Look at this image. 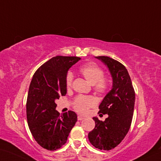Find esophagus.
I'll return each instance as SVG.
<instances>
[{"label": "esophagus", "instance_id": "obj_1", "mask_svg": "<svg viewBox=\"0 0 161 161\" xmlns=\"http://www.w3.org/2000/svg\"><path fill=\"white\" fill-rule=\"evenodd\" d=\"M84 119H85V117L80 116V115H78V120L80 121V120H83Z\"/></svg>", "mask_w": 161, "mask_h": 161}]
</instances>
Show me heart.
<instances>
[{
	"label": "heart",
	"instance_id": "1",
	"mask_svg": "<svg viewBox=\"0 0 161 161\" xmlns=\"http://www.w3.org/2000/svg\"><path fill=\"white\" fill-rule=\"evenodd\" d=\"M80 73L88 82L93 86L95 91L97 92H105L108 88V80L104 78V71L102 68L95 63H89L80 67ZM73 76L69 73L66 76V86L69 88L72 85ZM96 101L92 97L78 96L75 99L73 107L79 113L86 114L89 109L95 105Z\"/></svg>",
	"mask_w": 161,
	"mask_h": 161
}]
</instances>
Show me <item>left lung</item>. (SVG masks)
<instances>
[{
    "label": "left lung",
    "mask_w": 161,
    "mask_h": 161,
    "mask_svg": "<svg viewBox=\"0 0 161 161\" xmlns=\"http://www.w3.org/2000/svg\"><path fill=\"white\" fill-rule=\"evenodd\" d=\"M108 68L112 78L111 91L99 105V112L108 114L105 120L92 118L93 130L89 132L91 144L100 150L109 151L122 142L130 128L135 103V92L126 67L108 56H95Z\"/></svg>",
    "instance_id": "left-lung-1"
}]
</instances>
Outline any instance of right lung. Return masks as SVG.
Here are the masks:
<instances>
[{
  "instance_id": "obj_1",
  "label": "right lung",
  "mask_w": 161,
  "mask_h": 161,
  "mask_svg": "<svg viewBox=\"0 0 161 161\" xmlns=\"http://www.w3.org/2000/svg\"><path fill=\"white\" fill-rule=\"evenodd\" d=\"M80 59L53 57L36 70L30 83L26 105L28 126L34 139L47 150L55 151L64 146L77 122V114L73 111L60 115L55 100L66 95L68 71Z\"/></svg>"
}]
</instances>
